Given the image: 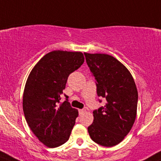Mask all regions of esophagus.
Wrapping results in <instances>:
<instances>
[{
    "instance_id": "obj_1",
    "label": "esophagus",
    "mask_w": 161,
    "mask_h": 161,
    "mask_svg": "<svg viewBox=\"0 0 161 161\" xmlns=\"http://www.w3.org/2000/svg\"><path fill=\"white\" fill-rule=\"evenodd\" d=\"M79 114H82L83 113L86 112V110H85V109H79Z\"/></svg>"
}]
</instances>
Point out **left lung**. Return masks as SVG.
Wrapping results in <instances>:
<instances>
[{
    "label": "left lung",
    "instance_id": "left-lung-1",
    "mask_svg": "<svg viewBox=\"0 0 161 161\" xmlns=\"http://www.w3.org/2000/svg\"><path fill=\"white\" fill-rule=\"evenodd\" d=\"M94 76L97 94L106 103L93 112L94 121L88 133L95 143L112 147L122 142L134 124L138 93L130 70L107 54L84 53Z\"/></svg>",
    "mask_w": 161,
    "mask_h": 161
}]
</instances>
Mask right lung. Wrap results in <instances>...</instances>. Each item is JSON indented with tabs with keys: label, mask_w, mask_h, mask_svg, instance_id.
Listing matches in <instances>:
<instances>
[{
	"label": "right lung",
	"mask_w": 161,
	"mask_h": 161,
	"mask_svg": "<svg viewBox=\"0 0 161 161\" xmlns=\"http://www.w3.org/2000/svg\"><path fill=\"white\" fill-rule=\"evenodd\" d=\"M84 62L80 52L56 50L34 66L25 86L23 110L29 128L48 148L66 143L79 115L67 101L60 103L69 75Z\"/></svg>",
	"instance_id": "right-lung-1"
}]
</instances>
